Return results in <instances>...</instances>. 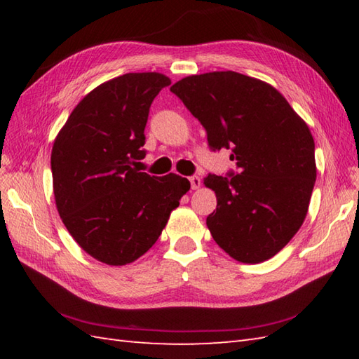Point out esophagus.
<instances>
[{"instance_id": "34e87169", "label": "esophagus", "mask_w": 359, "mask_h": 359, "mask_svg": "<svg viewBox=\"0 0 359 359\" xmlns=\"http://www.w3.org/2000/svg\"><path fill=\"white\" fill-rule=\"evenodd\" d=\"M189 182H191V188L193 189H199L201 188L202 180H201L199 175H193V177H189Z\"/></svg>"}]
</instances>
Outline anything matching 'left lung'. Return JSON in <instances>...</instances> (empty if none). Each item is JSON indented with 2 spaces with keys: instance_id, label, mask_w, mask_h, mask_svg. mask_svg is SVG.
<instances>
[{
  "instance_id": "obj_1",
  "label": "left lung",
  "mask_w": 359,
  "mask_h": 359,
  "mask_svg": "<svg viewBox=\"0 0 359 359\" xmlns=\"http://www.w3.org/2000/svg\"><path fill=\"white\" fill-rule=\"evenodd\" d=\"M207 129L212 149H231V177L207 175L217 197L207 226L217 245L243 264L278 255L306 220L316 180L315 140L276 88L233 71L189 75L174 83Z\"/></svg>"
}]
</instances>
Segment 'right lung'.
<instances>
[{
  "instance_id": "obj_1",
  "label": "right lung",
  "mask_w": 359,
  "mask_h": 359,
  "mask_svg": "<svg viewBox=\"0 0 359 359\" xmlns=\"http://www.w3.org/2000/svg\"><path fill=\"white\" fill-rule=\"evenodd\" d=\"M171 80L129 72L81 98L53 140V197L67 231L89 256L111 266L137 261L154 245L191 188L170 172L135 170L147 156L149 106Z\"/></svg>"
}]
</instances>
